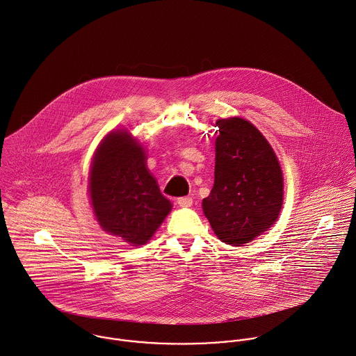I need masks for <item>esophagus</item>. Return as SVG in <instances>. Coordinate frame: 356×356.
<instances>
[{
    "label": "esophagus",
    "mask_w": 356,
    "mask_h": 356,
    "mask_svg": "<svg viewBox=\"0 0 356 356\" xmlns=\"http://www.w3.org/2000/svg\"><path fill=\"white\" fill-rule=\"evenodd\" d=\"M177 204L179 207L181 208H190L193 205V198L191 197H181V198H177Z\"/></svg>",
    "instance_id": "obj_1"
}]
</instances>
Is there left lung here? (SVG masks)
I'll return each mask as SVG.
<instances>
[{"label": "left lung", "mask_w": 356, "mask_h": 356, "mask_svg": "<svg viewBox=\"0 0 356 356\" xmlns=\"http://www.w3.org/2000/svg\"><path fill=\"white\" fill-rule=\"evenodd\" d=\"M214 184L202 208L217 238L242 246L267 231L284 204L280 161L261 132L232 117L216 122Z\"/></svg>", "instance_id": "8db88e82"}]
</instances>
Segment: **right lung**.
<instances>
[{
	"label": "right lung",
	"instance_id": "obj_1",
	"mask_svg": "<svg viewBox=\"0 0 356 356\" xmlns=\"http://www.w3.org/2000/svg\"><path fill=\"white\" fill-rule=\"evenodd\" d=\"M89 195L100 227L135 246L147 243L172 209L147 169L142 145L128 131L111 132L99 144Z\"/></svg>",
	"mask_w": 356,
	"mask_h": 356
}]
</instances>
